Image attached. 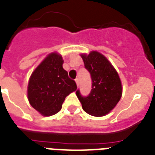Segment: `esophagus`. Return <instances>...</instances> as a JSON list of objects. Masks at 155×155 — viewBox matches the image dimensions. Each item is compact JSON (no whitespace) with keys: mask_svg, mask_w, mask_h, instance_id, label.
<instances>
[{"mask_svg":"<svg viewBox=\"0 0 155 155\" xmlns=\"http://www.w3.org/2000/svg\"><path fill=\"white\" fill-rule=\"evenodd\" d=\"M75 83H76V84H77V87L79 86V79H78V78H76V79H75Z\"/></svg>","mask_w":155,"mask_h":155,"instance_id":"obj_1","label":"esophagus"}]
</instances>
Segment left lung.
Instances as JSON below:
<instances>
[{"label": "left lung", "instance_id": "obj_1", "mask_svg": "<svg viewBox=\"0 0 155 155\" xmlns=\"http://www.w3.org/2000/svg\"><path fill=\"white\" fill-rule=\"evenodd\" d=\"M84 67L91 77V91L87 96L76 95L85 112L93 116L106 115L116 106L122 96V84L116 70L104 55L98 51L82 54Z\"/></svg>", "mask_w": 155, "mask_h": 155}]
</instances>
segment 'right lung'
Here are the masks:
<instances>
[{
	"mask_svg": "<svg viewBox=\"0 0 155 155\" xmlns=\"http://www.w3.org/2000/svg\"><path fill=\"white\" fill-rule=\"evenodd\" d=\"M62 56L49 54L32 72L28 85L31 106L44 116H51L61 110L65 98L77 88L73 80L63 68Z\"/></svg>",
	"mask_w": 155,
	"mask_h": 155,
	"instance_id": "obj_1",
	"label": "right lung"
}]
</instances>
